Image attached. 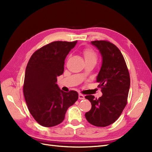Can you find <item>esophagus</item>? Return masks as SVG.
Instances as JSON below:
<instances>
[{
	"mask_svg": "<svg viewBox=\"0 0 152 152\" xmlns=\"http://www.w3.org/2000/svg\"><path fill=\"white\" fill-rule=\"evenodd\" d=\"M84 98H85V96L83 94H79V99H84Z\"/></svg>",
	"mask_w": 152,
	"mask_h": 152,
	"instance_id": "1",
	"label": "esophagus"
}]
</instances>
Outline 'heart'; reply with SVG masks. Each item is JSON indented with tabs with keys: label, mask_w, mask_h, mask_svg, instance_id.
Returning <instances> with one entry per match:
<instances>
[{
	"label": "heart",
	"mask_w": 152,
	"mask_h": 152,
	"mask_svg": "<svg viewBox=\"0 0 152 152\" xmlns=\"http://www.w3.org/2000/svg\"><path fill=\"white\" fill-rule=\"evenodd\" d=\"M83 54L86 61H96L97 59V54L94 50L91 48H86L83 50Z\"/></svg>",
	"instance_id": "obj_1"
}]
</instances>
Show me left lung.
<instances>
[{"label": "left lung", "instance_id": "1", "mask_svg": "<svg viewBox=\"0 0 152 152\" xmlns=\"http://www.w3.org/2000/svg\"><path fill=\"white\" fill-rule=\"evenodd\" d=\"M99 50L102 64L96 77L103 95L99 99L93 95L86 96L91 103V109L85 117L92 125L106 127L115 122L127 104L130 88V77L120 50L105 40L92 41Z\"/></svg>", "mask_w": 152, "mask_h": 152}]
</instances>
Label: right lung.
I'll return each instance as SVG.
<instances>
[{
    "label": "right lung",
    "instance_id": "1",
    "mask_svg": "<svg viewBox=\"0 0 152 152\" xmlns=\"http://www.w3.org/2000/svg\"><path fill=\"white\" fill-rule=\"evenodd\" d=\"M77 41H55L32 54L25 70L23 94L30 113L40 125L50 127L61 123L67 109L79 98L77 92L65 93L58 84L65 59Z\"/></svg>",
    "mask_w": 152,
    "mask_h": 152
}]
</instances>
